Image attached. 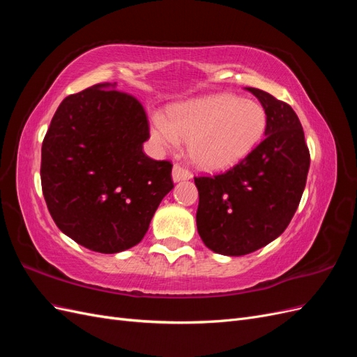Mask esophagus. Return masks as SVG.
I'll return each mask as SVG.
<instances>
[{
  "instance_id": "esophagus-1",
  "label": "esophagus",
  "mask_w": 357,
  "mask_h": 357,
  "mask_svg": "<svg viewBox=\"0 0 357 357\" xmlns=\"http://www.w3.org/2000/svg\"><path fill=\"white\" fill-rule=\"evenodd\" d=\"M189 178H192V172L188 168L181 167L178 164L172 167V180H174L176 183L181 181V180H189Z\"/></svg>"
}]
</instances>
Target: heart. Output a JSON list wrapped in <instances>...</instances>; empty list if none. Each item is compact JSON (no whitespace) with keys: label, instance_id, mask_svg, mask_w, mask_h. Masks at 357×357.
<instances>
[{"label":"heart","instance_id":"heart-1","mask_svg":"<svg viewBox=\"0 0 357 357\" xmlns=\"http://www.w3.org/2000/svg\"><path fill=\"white\" fill-rule=\"evenodd\" d=\"M266 128L264 107L231 93L208 95L172 107L169 121L152 116V138L164 149L188 139L192 160L204 169H223L245 158Z\"/></svg>","mask_w":357,"mask_h":357}]
</instances>
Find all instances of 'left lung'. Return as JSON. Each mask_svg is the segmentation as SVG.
<instances>
[{"label": "left lung", "mask_w": 357, "mask_h": 357, "mask_svg": "<svg viewBox=\"0 0 357 357\" xmlns=\"http://www.w3.org/2000/svg\"><path fill=\"white\" fill-rule=\"evenodd\" d=\"M266 113L265 138L231 169L195 177L197 228L214 253L243 256L282 235L305 189L310 150L291 107L247 88Z\"/></svg>", "instance_id": "1"}]
</instances>
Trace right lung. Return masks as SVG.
<instances>
[{"label":"right lung","instance_id":"obj_1","mask_svg":"<svg viewBox=\"0 0 357 357\" xmlns=\"http://www.w3.org/2000/svg\"><path fill=\"white\" fill-rule=\"evenodd\" d=\"M149 121L135 96L100 83L67 96L41 146V188L52 219L77 244L119 253L146 235L174 188L172 164L143 152Z\"/></svg>","mask_w":357,"mask_h":357}]
</instances>
